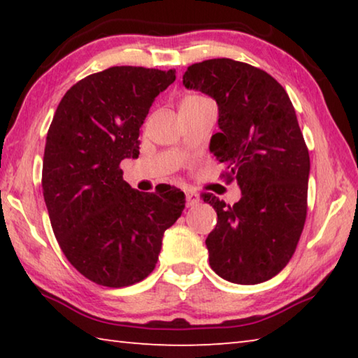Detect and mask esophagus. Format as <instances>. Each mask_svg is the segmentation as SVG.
I'll return each instance as SVG.
<instances>
[{
	"instance_id": "1",
	"label": "esophagus",
	"mask_w": 358,
	"mask_h": 358,
	"mask_svg": "<svg viewBox=\"0 0 358 358\" xmlns=\"http://www.w3.org/2000/svg\"><path fill=\"white\" fill-rule=\"evenodd\" d=\"M199 202H201V197H199L197 192H194V191L186 192V205H187V207H197Z\"/></svg>"
}]
</instances>
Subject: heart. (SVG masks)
Here are the masks:
<instances>
[{"label":"heart","mask_w":358,"mask_h":358,"mask_svg":"<svg viewBox=\"0 0 358 358\" xmlns=\"http://www.w3.org/2000/svg\"><path fill=\"white\" fill-rule=\"evenodd\" d=\"M201 99H203L202 96H187V98H185L183 99V102H181V104H187V102H194V101H201Z\"/></svg>","instance_id":"b5f03b06"}]
</instances>
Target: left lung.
Wrapping results in <instances>:
<instances>
[{
	"instance_id": "1",
	"label": "left lung",
	"mask_w": 358,
	"mask_h": 358,
	"mask_svg": "<svg viewBox=\"0 0 358 358\" xmlns=\"http://www.w3.org/2000/svg\"><path fill=\"white\" fill-rule=\"evenodd\" d=\"M183 85L216 101L210 151L241 189L234 205L203 196L217 215L210 266L230 282H264L287 265L306 220L310 153L295 108L270 74L229 58L189 66Z\"/></svg>"
}]
</instances>
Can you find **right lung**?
Masks as SVG:
<instances>
[{
	"instance_id": "right-lung-1",
	"label": "right lung",
	"mask_w": 358,
	"mask_h": 358,
	"mask_svg": "<svg viewBox=\"0 0 358 358\" xmlns=\"http://www.w3.org/2000/svg\"><path fill=\"white\" fill-rule=\"evenodd\" d=\"M175 69L113 66L68 90L47 132L42 189L64 256L90 281L124 287L153 271L166 230L181 216L175 187L138 192L120 162L138 157V134Z\"/></svg>"
}]
</instances>
